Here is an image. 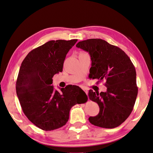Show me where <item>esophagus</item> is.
Here are the masks:
<instances>
[{
  "label": "esophagus",
  "instance_id": "1",
  "mask_svg": "<svg viewBox=\"0 0 153 153\" xmlns=\"http://www.w3.org/2000/svg\"><path fill=\"white\" fill-rule=\"evenodd\" d=\"M84 92H85V93H86V94H88V91H87V90H86V89H84Z\"/></svg>",
  "mask_w": 153,
  "mask_h": 153
}]
</instances>
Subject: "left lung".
I'll list each match as a JSON object with an SVG mask.
<instances>
[{
    "label": "left lung",
    "mask_w": 153,
    "mask_h": 153,
    "mask_svg": "<svg viewBox=\"0 0 153 153\" xmlns=\"http://www.w3.org/2000/svg\"><path fill=\"white\" fill-rule=\"evenodd\" d=\"M76 47L91 56V78L106 81V92L89 91V98L100 107L98 115L90 117L89 122L106 128L119 126L131 114L138 93L134 64L122 49L103 39H88Z\"/></svg>",
    "instance_id": "8db88e82"
}]
</instances>
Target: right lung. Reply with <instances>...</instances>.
<instances>
[{
  "label": "right lung",
  "mask_w": 153,
  "mask_h": 153,
  "mask_svg": "<svg viewBox=\"0 0 153 153\" xmlns=\"http://www.w3.org/2000/svg\"><path fill=\"white\" fill-rule=\"evenodd\" d=\"M77 41H49L32 50L20 67L16 89L22 111L43 131L65 126L72 106L88 98L79 86H66L59 93L51 86L52 77L62 71L66 55Z\"/></svg>",
  "instance_id": "add662e5"
}]
</instances>
